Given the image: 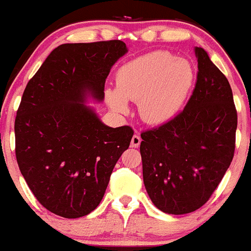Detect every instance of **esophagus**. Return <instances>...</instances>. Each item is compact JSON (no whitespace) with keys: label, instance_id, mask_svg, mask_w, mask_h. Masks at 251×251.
Returning a JSON list of instances; mask_svg holds the SVG:
<instances>
[{"label":"esophagus","instance_id":"34e87169","mask_svg":"<svg viewBox=\"0 0 251 251\" xmlns=\"http://www.w3.org/2000/svg\"><path fill=\"white\" fill-rule=\"evenodd\" d=\"M141 143V138L138 135V134H134L133 138H131V141H130V146L131 148H138L139 145H140Z\"/></svg>","mask_w":251,"mask_h":251}]
</instances>
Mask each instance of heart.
Here are the masks:
<instances>
[{"mask_svg":"<svg viewBox=\"0 0 251 251\" xmlns=\"http://www.w3.org/2000/svg\"><path fill=\"white\" fill-rule=\"evenodd\" d=\"M194 72L184 58L155 51L123 64L116 75L117 90L105 93L108 106L120 115L129 112L128 101L139 102L145 122L163 123L177 113L192 88Z\"/></svg>","mask_w":251,"mask_h":251,"instance_id":"obj_1","label":"heart"}]
</instances>
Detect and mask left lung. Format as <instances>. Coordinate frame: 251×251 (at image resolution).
Instances as JSON below:
<instances>
[{"label": "left lung", "instance_id": "1", "mask_svg": "<svg viewBox=\"0 0 251 251\" xmlns=\"http://www.w3.org/2000/svg\"><path fill=\"white\" fill-rule=\"evenodd\" d=\"M197 84L184 110L141 133L146 192L158 210L172 215L201 207L222 180L234 156L237 110L225 74L201 47Z\"/></svg>", "mask_w": 251, "mask_h": 251}]
</instances>
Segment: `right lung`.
<instances>
[{
    "label": "right lung",
    "mask_w": 251,
    "mask_h": 251,
    "mask_svg": "<svg viewBox=\"0 0 251 251\" xmlns=\"http://www.w3.org/2000/svg\"><path fill=\"white\" fill-rule=\"evenodd\" d=\"M128 52L121 40L63 44L29 80L17 111L16 157L33 194L64 218L99 206L133 129L103 125L88 96L102 101L113 64Z\"/></svg>",
    "instance_id": "right-lung-1"
}]
</instances>
